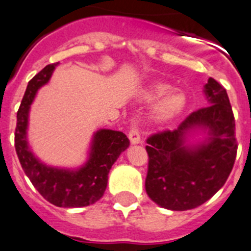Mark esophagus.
Segmentation results:
<instances>
[{
  "label": "esophagus",
  "mask_w": 251,
  "mask_h": 251,
  "mask_svg": "<svg viewBox=\"0 0 251 251\" xmlns=\"http://www.w3.org/2000/svg\"><path fill=\"white\" fill-rule=\"evenodd\" d=\"M128 138H130L131 145H138L141 142L140 132H138V128L136 126V124L132 121V125H131L130 131H128Z\"/></svg>",
  "instance_id": "1"
}]
</instances>
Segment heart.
<instances>
[{"mask_svg": "<svg viewBox=\"0 0 251 251\" xmlns=\"http://www.w3.org/2000/svg\"><path fill=\"white\" fill-rule=\"evenodd\" d=\"M170 90V86L163 82H155L151 84L150 88L146 92V97L148 99H154L165 94L164 96L157 101L152 110V120L158 125L172 123L176 118H179L185 110L187 104L186 96L181 91Z\"/></svg>", "mask_w": 251, "mask_h": 251, "instance_id": "1", "label": "heart"}]
</instances>
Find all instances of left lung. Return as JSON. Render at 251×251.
<instances>
[{"mask_svg":"<svg viewBox=\"0 0 251 251\" xmlns=\"http://www.w3.org/2000/svg\"><path fill=\"white\" fill-rule=\"evenodd\" d=\"M203 92L210 105L191 113L176 130L147 138L146 193L167 210H193L205 203L225 185L234 165L238 145L227 91L210 77ZM196 129L206 138L187 144Z\"/></svg>","mask_w":251,"mask_h":251,"instance_id":"1","label":"left lung"}]
</instances>
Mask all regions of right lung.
<instances>
[{"mask_svg": "<svg viewBox=\"0 0 251 251\" xmlns=\"http://www.w3.org/2000/svg\"><path fill=\"white\" fill-rule=\"evenodd\" d=\"M57 65L58 62L48 65L29 81L17 113L14 147L24 173L46 201L57 207H84L93 205L104 195L109 172L119 155L130 146V141L120 131H97L88 160L78 169L50 167L34 155L26 138L29 110L38 89L48 83Z\"/></svg>", "mask_w": 251, "mask_h": 251, "instance_id": "add662e5", "label": "right lung"}]
</instances>
